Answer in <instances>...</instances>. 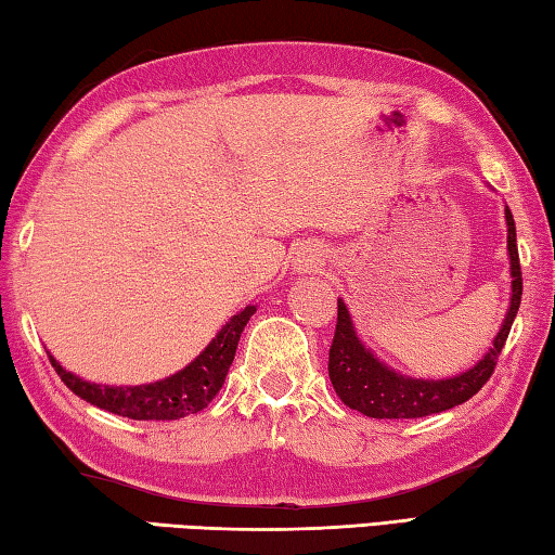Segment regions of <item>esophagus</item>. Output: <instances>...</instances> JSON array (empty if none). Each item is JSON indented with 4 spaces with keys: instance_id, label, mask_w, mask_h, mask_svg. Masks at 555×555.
<instances>
[{
    "instance_id": "esophagus-1",
    "label": "esophagus",
    "mask_w": 555,
    "mask_h": 555,
    "mask_svg": "<svg viewBox=\"0 0 555 555\" xmlns=\"http://www.w3.org/2000/svg\"><path fill=\"white\" fill-rule=\"evenodd\" d=\"M318 257H321V255H315V249L298 251V259H296L298 261V269H313L318 261H321Z\"/></svg>"
}]
</instances>
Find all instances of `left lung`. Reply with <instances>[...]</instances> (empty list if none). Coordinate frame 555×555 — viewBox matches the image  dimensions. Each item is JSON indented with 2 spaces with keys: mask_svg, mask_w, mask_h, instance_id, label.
I'll return each mask as SVG.
<instances>
[{
  "mask_svg": "<svg viewBox=\"0 0 555 555\" xmlns=\"http://www.w3.org/2000/svg\"><path fill=\"white\" fill-rule=\"evenodd\" d=\"M504 215L506 232H509L506 247H509L512 259V306L490 352L473 370L453 379L424 382L401 377V374L384 367L370 350H364V345L357 340L352 331L350 313H347L343 300H337V323L331 357H327V377H331L335 393L343 399L345 406L370 418H421L460 406L490 382L521 304V264L519 249H516V228L509 208L504 210Z\"/></svg>",
  "mask_w": 555,
  "mask_h": 555,
  "instance_id": "left-lung-1",
  "label": "left lung"
}]
</instances>
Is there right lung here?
<instances>
[{
	"label": "right lung",
	"mask_w": 555,
	"mask_h": 555,
	"mask_svg": "<svg viewBox=\"0 0 555 555\" xmlns=\"http://www.w3.org/2000/svg\"><path fill=\"white\" fill-rule=\"evenodd\" d=\"M255 311V306H247L230 318V323L205 347L198 360H193L173 377L146 384V387H100V384L82 382L75 374L65 372L51 354L49 360L65 387L88 403H95L98 409L134 421H176L188 416V413L203 411L220 391L234 352H237L240 335Z\"/></svg>",
	"instance_id": "right-lung-1"
}]
</instances>
